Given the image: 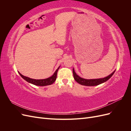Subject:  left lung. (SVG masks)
I'll return each instance as SVG.
<instances>
[{"mask_svg":"<svg viewBox=\"0 0 131 131\" xmlns=\"http://www.w3.org/2000/svg\"><path fill=\"white\" fill-rule=\"evenodd\" d=\"M115 70H114V72L108 75V77H106L104 78H101V79H85L84 78H82L78 75L75 72V70L74 68L73 69V76L75 80L79 84H80L81 85L84 86H97L100 84H102L107 80H108L109 79L113 76V75L114 74Z\"/></svg>","mask_w":131,"mask_h":131,"instance_id":"8db88e82","label":"left lung"}]
</instances>
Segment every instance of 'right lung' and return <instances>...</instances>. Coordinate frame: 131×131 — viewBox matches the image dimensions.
Here are the masks:
<instances>
[{"label":"right lung","mask_w":131,"mask_h":131,"mask_svg":"<svg viewBox=\"0 0 131 131\" xmlns=\"http://www.w3.org/2000/svg\"><path fill=\"white\" fill-rule=\"evenodd\" d=\"M59 66L58 68L57 69V70L55 71V72L54 73V74L52 75V76L47 78V79H40V80H36V79H31L29 78L28 77H25L23 76V75H22L20 73L18 72L19 74L21 75V77L23 79H25L26 81H27V82H28L30 84H32L36 86H47V85H50L52 84L55 81V80H56V78H57V72L59 68Z\"/></svg>","instance_id":"obj_1"}]
</instances>
